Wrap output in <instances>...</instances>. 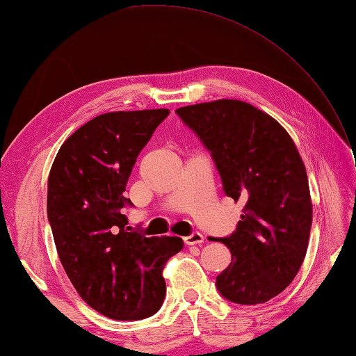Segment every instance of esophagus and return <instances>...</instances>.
<instances>
[{"label":"esophagus","mask_w":356,"mask_h":356,"mask_svg":"<svg viewBox=\"0 0 356 356\" xmlns=\"http://www.w3.org/2000/svg\"><path fill=\"white\" fill-rule=\"evenodd\" d=\"M203 239H204V238H203L202 233L194 232V233H191L189 236H186V238H184V244H186V245H197V244H202Z\"/></svg>","instance_id":"1"}]
</instances>
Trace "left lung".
Instances as JSON below:
<instances>
[{"instance_id":"8db88e82","label":"left lung","mask_w":356,"mask_h":356,"mask_svg":"<svg viewBox=\"0 0 356 356\" xmlns=\"http://www.w3.org/2000/svg\"><path fill=\"white\" fill-rule=\"evenodd\" d=\"M177 114L211 153L225 195L244 203L236 232L217 239L232 252L217 289L238 305L270 300L296 278L313 222L296 143L275 118L239 99L184 106Z\"/></svg>"}]
</instances>
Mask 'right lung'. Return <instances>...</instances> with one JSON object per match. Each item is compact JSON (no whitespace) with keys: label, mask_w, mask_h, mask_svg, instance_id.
<instances>
[{"label":"right lung","mask_w":356,"mask_h":356,"mask_svg":"<svg viewBox=\"0 0 356 356\" xmlns=\"http://www.w3.org/2000/svg\"><path fill=\"white\" fill-rule=\"evenodd\" d=\"M168 109L118 111L83 124L59 148L48 177L47 211L65 273L81 298L115 321L161 308L162 269L183 250L177 236L128 232L127 183L142 148Z\"/></svg>","instance_id":"1"}]
</instances>
